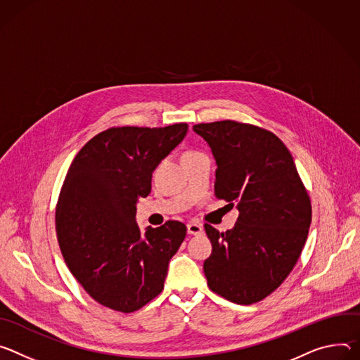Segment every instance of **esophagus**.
Wrapping results in <instances>:
<instances>
[{
  "label": "esophagus",
  "mask_w": 360,
  "mask_h": 360,
  "mask_svg": "<svg viewBox=\"0 0 360 360\" xmlns=\"http://www.w3.org/2000/svg\"><path fill=\"white\" fill-rule=\"evenodd\" d=\"M187 233L188 234H202L203 233V226L202 224H198V223H195V221H190V223H187Z\"/></svg>",
  "instance_id": "34e87169"
}]
</instances>
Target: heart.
Wrapping results in <instances>:
<instances>
[{"mask_svg": "<svg viewBox=\"0 0 360 360\" xmlns=\"http://www.w3.org/2000/svg\"><path fill=\"white\" fill-rule=\"evenodd\" d=\"M187 154H193V153H187Z\"/></svg>", "mask_w": 360, "mask_h": 360, "instance_id": "heart-1", "label": "heart"}]
</instances>
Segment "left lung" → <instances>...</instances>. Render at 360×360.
Wrapping results in <instances>:
<instances>
[{
	"instance_id": "1",
	"label": "left lung",
	"mask_w": 360,
	"mask_h": 360,
	"mask_svg": "<svg viewBox=\"0 0 360 360\" xmlns=\"http://www.w3.org/2000/svg\"><path fill=\"white\" fill-rule=\"evenodd\" d=\"M193 131L216 160V197L238 209L231 230L205 226L213 248L203 264L207 285L233 303L252 304L296 264L311 221L309 195L290 151L273 133L231 120Z\"/></svg>"
}]
</instances>
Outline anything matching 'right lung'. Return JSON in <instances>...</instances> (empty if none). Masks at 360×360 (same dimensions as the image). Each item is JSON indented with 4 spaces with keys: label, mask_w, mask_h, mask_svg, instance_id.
Instances as JSON below:
<instances>
[{
    "label": "right lung",
    "mask_w": 360,
    "mask_h": 360,
    "mask_svg": "<svg viewBox=\"0 0 360 360\" xmlns=\"http://www.w3.org/2000/svg\"><path fill=\"white\" fill-rule=\"evenodd\" d=\"M187 131L186 123L108 129L72 160L56 213L60 249L79 285L105 307L130 313L165 288L187 229L169 220L143 234L137 203L148 195L155 167Z\"/></svg>",
    "instance_id": "add662e5"
}]
</instances>
